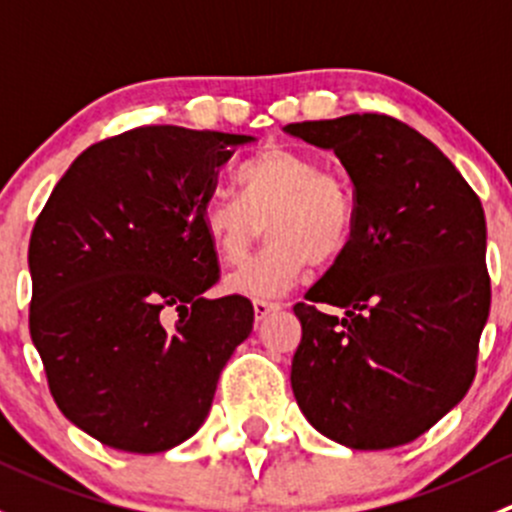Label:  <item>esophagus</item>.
<instances>
[{
    "mask_svg": "<svg viewBox=\"0 0 512 512\" xmlns=\"http://www.w3.org/2000/svg\"><path fill=\"white\" fill-rule=\"evenodd\" d=\"M252 307H255L257 319H265L270 312H277V309H280V304L270 302V299H255V302H252Z\"/></svg>",
    "mask_w": 512,
    "mask_h": 512,
    "instance_id": "34e87169",
    "label": "esophagus"
}]
</instances>
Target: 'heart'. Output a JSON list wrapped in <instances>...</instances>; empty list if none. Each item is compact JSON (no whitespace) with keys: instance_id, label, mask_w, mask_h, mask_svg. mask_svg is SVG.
<instances>
[{"instance_id":"heart-1","label":"heart","mask_w":512,"mask_h":512,"mask_svg":"<svg viewBox=\"0 0 512 512\" xmlns=\"http://www.w3.org/2000/svg\"><path fill=\"white\" fill-rule=\"evenodd\" d=\"M240 198L213 193L200 225L223 265H240L267 227L270 245L227 277L242 297H280L299 285L309 265L329 267L347 255L356 225L352 185L337 170L292 148H265L235 173Z\"/></svg>"}]
</instances>
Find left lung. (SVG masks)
<instances>
[{
  "instance_id": "8db88e82",
  "label": "left lung",
  "mask_w": 512,
  "mask_h": 512,
  "mask_svg": "<svg viewBox=\"0 0 512 512\" xmlns=\"http://www.w3.org/2000/svg\"><path fill=\"white\" fill-rule=\"evenodd\" d=\"M287 131L332 148L356 198L347 255L294 304V399L342 446H404L476 379L490 312L483 208L456 165L399 118L352 113Z\"/></svg>"
}]
</instances>
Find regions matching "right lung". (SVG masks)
Listing matches in <instances>:
<instances>
[{"label":"right lung","mask_w":512,"mask_h":512,"mask_svg":"<svg viewBox=\"0 0 512 512\" xmlns=\"http://www.w3.org/2000/svg\"><path fill=\"white\" fill-rule=\"evenodd\" d=\"M250 136L138 126L71 163L29 240V332L61 414L128 453L188 441L252 332L200 225L230 146Z\"/></svg>","instance_id":"add662e5"}]
</instances>
